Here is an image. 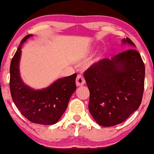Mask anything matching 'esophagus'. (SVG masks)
Returning a JSON list of instances; mask_svg holds the SVG:
<instances>
[{
	"instance_id": "1",
	"label": "esophagus",
	"mask_w": 154,
	"mask_h": 154,
	"mask_svg": "<svg viewBox=\"0 0 154 154\" xmlns=\"http://www.w3.org/2000/svg\"><path fill=\"white\" fill-rule=\"evenodd\" d=\"M85 83V79L81 75H79L76 78V80H75V84H76V86L79 87V86L83 85Z\"/></svg>"
}]
</instances>
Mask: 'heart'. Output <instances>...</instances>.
<instances>
[{"mask_svg": "<svg viewBox=\"0 0 154 154\" xmlns=\"http://www.w3.org/2000/svg\"><path fill=\"white\" fill-rule=\"evenodd\" d=\"M102 58H103V54L102 53H98L96 55L95 57L94 58L93 62H100V60H102Z\"/></svg>", "mask_w": 154, "mask_h": 154, "instance_id": "heart-1", "label": "heart"}]
</instances>
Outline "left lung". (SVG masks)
Wrapping results in <instances>:
<instances>
[{"mask_svg":"<svg viewBox=\"0 0 154 154\" xmlns=\"http://www.w3.org/2000/svg\"><path fill=\"white\" fill-rule=\"evenodd\" d=\"M122 44L134 48L129 38ZM90 90L88 109L99 125L111 127L125 121L142 102L145 66L139 52L129 49L104 59L84 72Z\"/></svg>","mask_w":154,"mask_h":154,"instance_id":"left-lung-1","label":"left lung"}]
</instances>
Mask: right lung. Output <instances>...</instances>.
I'll return each instance as SVG.
<instances>
[{"label":"right lung","instance_id":"right-lung-1","mask_svg":"<svg viewBox=\"0 0 154 154\" xmlns=\"http://www.w3.org/2000/svg\"><path fill=\"white\" fill-rule=\"evenodd\" d=\"M32 34L21 41L11 60L10 88L12 100L21 113L29 121L41 125H53L66 111L71 96L76 90V73L59 79L48 87L35 90L25 84L20 72L22 47Z\"/></svg>","mask_w":154,"mask_h":154}]
</instances>
